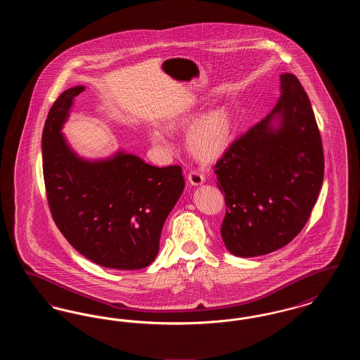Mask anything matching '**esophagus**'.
I'll list each match as a JSON object with an SVG mask.
<instances>
[{
    "label": "esophagus",
    "instance_id": "obj_1",
    "mask_svg": "<svg viewBox=\"0 0 360 360\" xmlns=\"http://www.w3.org/2000/svg\"><path fill=\"white\" fill-rule=\"evenodd\" d=\"M188 182L194 186H198V185H202L205 182V175L202 170L200 169H191L188 175Z\"/></svg>",
    "mask_w": 360,
    "mask_h": 360
}]
</instances>
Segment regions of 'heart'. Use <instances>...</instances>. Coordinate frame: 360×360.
<instances>
[{"mask_svg":"<svg viewBox=\"0 0 360 360\" xmlns=\"http://www.w3.org/2000/svg\"><path fill=\"white\" fill-rule=\"evenodd\" d=\"M229 132V122L223 113H210L202 120L198 121L197 125L193 128L190 135V143L191 146L202 153L207 154L214 151L226 137ZM156 144L163 146L166 143L165 137L160 132L153 134Z\"/></svg>","mask_w":360,"mask_h":360,"instance_id":"b5f03b06","label":"heart"}]
</instances>
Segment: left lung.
<instances>
[{
	"label": "left lung",
	"instance_id": "1",
	"mask_svg": "<svg viewBox=\"0 0 360 360\" xmlns=\"http://www.w3.org/2000/svg\"><path fill=\"white\" fill-rule=\"evenodd\" d=\"M213 169L225 195L221 238L231 254L266 255L302 231L323 186L324 151L294 74L281 75L274 109L233 140Z\"/></svg>",
	"mask_w": 360,
	"mask_h": 360
}]
</instances>
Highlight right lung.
Here are the masks:
<instances>
[{
  "instance_id": "1",
  "label": "right lung",
  "mask_w": 360,
  "mask_h": 360,
  "mask_svg": "<svg viewBox=\"0 0 360 360\" xmlns=\"http://www.w3.org/2000/svg\"><path fill=\"white\" fill-rule=\"evenodd\" d=\"M85 90L63 91L43 129V175L52 219L70 244L108 269L140 270L159 252L163 224L185 188L181 166L156 167L117 153L90 162L60 134L72 100Z\"/></svg>"
}]
</instances>
